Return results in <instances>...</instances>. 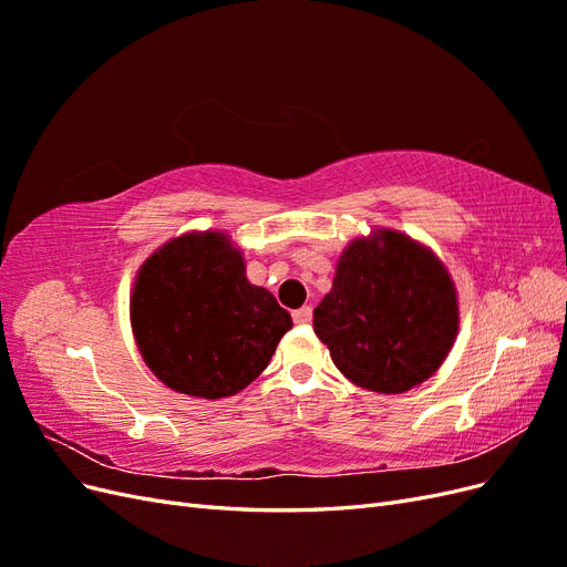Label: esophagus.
Returning <instances> with one entry per match:
<instances>
[{
  "instance_id": "obj_1",
  "label": "esophagus",
  "mask_w": 567,
  "mask_h": 567,
  "mask_svg": "<svg viewBox=\"0 0 567 567\" xmlns=\"http://www.w3.org/2000/svg\"><path fill=\"white\" fill-rule=\"evenodd\" d=\"M296 323H310L312 321V307H300V310L293 312Z\"/></svg>"
}]
</instances>
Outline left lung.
I'll return each instance as SVG.
<instances>
[{"mask_svg": "<svg viewBox=\"0 0 567 567\" xmlns=\"http://www.w3.org/2000/svg\"><path fill=\"white\" fill-rule=\"evenodd\" d=\"M315 333L357 388L406 392L431 379L456 340L452 274L431 248L398 229L357 236L315 310Z\"/></svg>", "mask_w": 567, "mask_h": 567, "instance_id": "left-lung-1", "label": "left lung"}]
</instances>
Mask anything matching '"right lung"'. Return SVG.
I'll use <instances>...</instances> for the list:
<instances>
[{
  "label": "right lung",
  "instance_id": "obj_1",
  "mask_svg": "<svg viewBox=\"0 0 567 567\" xmlns=\"http://www.w3.org/2000/svg\"><path fill=\"white\" fill-rule=\"evenodd\" d=\"M136 348L175 392L221 400L260 375L293 319L246 277L225 231H186L153 250L130 296Z\"/></svg>",
  "mask_w": 567,
  "mask_h": 567
}]
</instances>
